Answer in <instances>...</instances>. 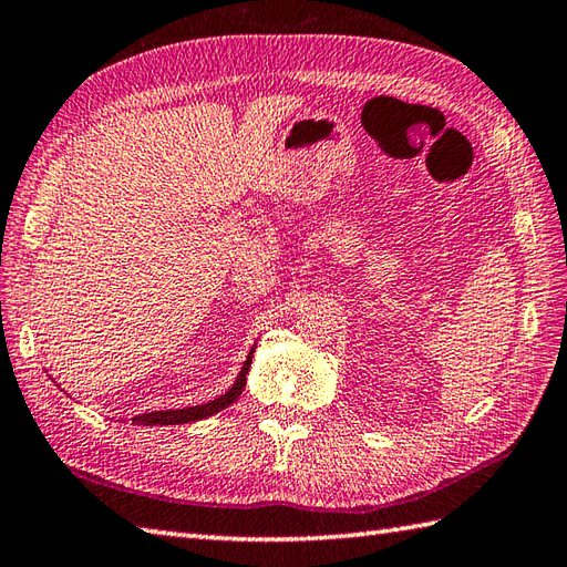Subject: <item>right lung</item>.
<instances>
[{
  "label": "right lung",
  "mask_w": 567,
  "mask_h": 567,
  "mask_svg": "<svg viewBox=\"0 0 567 567\" xmlns=\"http://www.w3.org/2000/svg\"><path fill=\"white\" fill-rule=\"evenodd\" d=\"M252 353H256V346L250 348V353L246 358L244 368H240L236 382L228 388V392H224L221 396H216V400L207 402V404H197V406H185V409H165V412H148V414H138L131 421L134 424H143V426H171V424H189V421H199V419H207L216 412H221V409L231 406L240 392H244L246 388V375H248V368H250V360H252Z\"/></svg>",
  "instance_id": "right-lung-1"
}]
</instances>
